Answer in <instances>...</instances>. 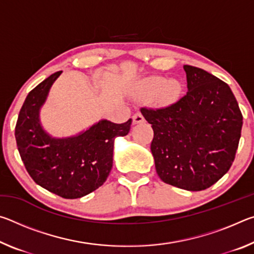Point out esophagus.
I'll return each mask as SVG.
<instances>
[{
    "label": "esophagus",
    "instance_id": "esophagus-1",
    "mask_svg": "<svg viewBox=\"0 0 254 254\" xmlns=\"http://www.w3.org/2000/svg\"><path fill=\"white\" fill-rule=\"evenodd\" d=\"M144 122V118L141 113H135L133 115V123L134 124H139V123H143Z\"/></svg>",
    "mask_w": 254,
    "mask_h": 254
}]
</instances>
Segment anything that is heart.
Here are the masks:
<instances>
[{
    "label": "heart",
    "instance_id": "b5f03b06",
    "mask_svg": "<svg viewBox=\"0 0 254 254\" xmlns=\"http://www.w3.org/2000/svg\"><path fill=\"white\" fill-rule=\"evenodd\" d=\"M182 89V84L178 80H166L161 77L149 78L139 85L141 95L153 96L154 101L162 105L170 104L177 100Z\"/></svg>",
    "mask_w": 254,
    "mask_h": 254
}]
</instances>
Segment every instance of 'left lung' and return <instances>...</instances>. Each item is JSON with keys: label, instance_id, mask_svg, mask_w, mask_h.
Listing matches in <instances>:
<instances>
[{"label": "left lung", "instance_id": "8db88e82", "mask_svg": "<svg viewBox=\"0 0 254 254\" xmlns=\"http://www.w3.org/2000/svg\"><path fill=\"white\" fill-rule=\"evenodd\" d=\"M188 92L169 106L141 107L151 124L157 174L171 186L199 191L231 168L243 117L230 86L204 69L185 65Z\"/></svg>", "mask_w": 254, "mask_h": 254}]
</instances>
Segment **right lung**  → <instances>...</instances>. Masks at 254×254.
Returning <instances> with one entry per match:
<instances>
[{"instance_id": "obj_1", "label": "right lung", "mask_w": 254, "mask_h": 254, "mask_svg": "<svg viewBox=\"0 0 254 254\" xmlns=\"http://www.w3.org/2000/svg\"><path fill=\"white\" fill-rule=\"evenodd\" d=\"M62 71L50 75L28 94L15 126V140L31 178L63 198H80L101 187L113 165L117 136L127 135L132 120L122 124L102 120L70 137L50 136L42 128L39 111Z\"/></svg>"}]
</instances>
